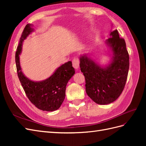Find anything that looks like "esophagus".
<instances>
[{"label": "esophagus", "instance_id": "esophagus-1", "mask_svg": "<svg viewBox=\"0 0 146 146\" xmlns=\"http://www.w3.org/2000/svg\"><path fill=\"white\" fill-rule=\"evenodd\" d=\"M79 64H80V61L78 58H75L72 60V66L75 69H78L79 68Z\"/></svg>", "mask_w": 146, "mask_h": 146}]
</instances>
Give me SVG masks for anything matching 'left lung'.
Returning a JSON list of instances; mask_svg holds the SVG:
<instances>
[{"label":"left lung","mask_w":146,"mask_h":146,"mask_svg":"<svg viewBox=\"0 0 146 146\" xmlns=\"http://www.w3.org/2000/svg\"><path fill=\"white\" fill-rule=\"evenodd\" d=\"M107 40L113 52L112 61L101 67L86 55L80 58V67L85 78L86 92L96 104L107 105L116 100L125 87L129 69V55L124 39L118 31L110 32Z\"/></svg>","instance_id":"obj_1"}]
</instances>
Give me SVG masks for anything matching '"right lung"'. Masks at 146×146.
<instances>
[{
	"instance_id": "add662e5",
	"label": "right lung",
	"mask_w": 146,
	"mask_h": 146,
	"mask_svg": "<svg viewBox=\"0 0 146 146\" xmlns=\"http://www.w3.org/2000/svg\"><path fill=\"white\" fill-rule=\"evenodd\" d=\"M32 24H27L22 33L15 55L17 76L29 100L42 111H53L58 109L65 98L66 86L75 74L71 61L64 63L57 69L52 76L42 82L31 81L22 72L19 55L24 39L33 30Z\"/></svg>"
}]
</instances>
